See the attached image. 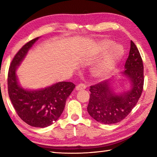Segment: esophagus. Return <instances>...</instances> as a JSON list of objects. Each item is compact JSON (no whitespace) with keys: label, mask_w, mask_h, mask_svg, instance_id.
Segmentation results:
<instances>
[{"label":"esophagus","mask_w":157,"mask_h":157,"mask_svg":"<svg viewBox=\"0 0 157 157\" xmlns=\"http://www.w3.org/2000/svg\"><path fill=\"white\" fill-rule=\"evenodd\" d=\"M85 89H86V85L83 83L79 84L78 85H77L76 86L77 91H81V90H84Z\"/></svg>","instance_id":"esophagus-1"}]
</instances>
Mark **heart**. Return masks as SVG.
Here are the masks:
<instances>
[{
  "label": "heart",
  "mask_w": 157,
  "mask_h": 157,
  "mask_svg": "<svg viewBox=\"0 0 157 157\" xmlns=\"http://www.w3.org/2000/svg\"><path fill=\"white\" fill-rule=\"evenodd\" d=\"M109 39L100 42L96 46L98 52H102L108 50L103 59L94 70V75L96 78H104L109 74L123 57V50L118 45L113 44Z\"/></svg>",
  "instance_id": "obj_1"
}]
</instances>
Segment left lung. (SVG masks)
<instances>
[{
	"instance_id": "1",
	"label": "left lung",
	"mask_w": 157,
	"mask_h": 157,
	"mask_svg": "<svg viewBox=\"0 0 157 157\" xmlns=\"http://www.w3.org/2000/svg\"><path fill=\"white\" fill-rule=\"evenodd\" d=\"M124 68L123 75L131 84L129 91L117 95L109 80L90 86L91 94L87 111L98 123L111 124L123 121L131 112L141 95L144 84L143 60L132 41Z\"/></svg>"
}]
</instances>
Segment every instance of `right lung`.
<instances>
[{"mask_svg":"<svg viewBox=\"0 0 157 157\" xmlns=\"http://www.w3.org/2000/svg\"><path fill=\"white\" fill-rule=\"evenodd\" d=\"M38 39L28 42L15 55L9 68L7 86L13 107L21 120L30 126L44 128L51 125L62 115L66 100L75 85L60 82L46 88L29 91L18 84L17 68Z\"/></svg>","mask_w":157,"mask_h":157,"instance_id":"right-lung-1","label":"right lung"}]
</instances>
